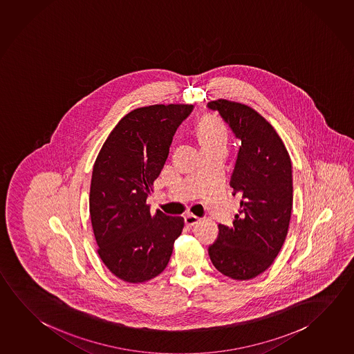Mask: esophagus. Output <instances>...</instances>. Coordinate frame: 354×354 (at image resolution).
Returning a JSON list of instances; mask_svg holds the SVG:
<instances>
[{
    "instance_id": "esophagus-1",
    "label": "esophagus",
    "mask_w": 354,
    "mask_h": 354,
    "mask_svg": "<svg viewBox=\"0 0 354 354\" xmlns=\"http://www.w3.org/2000/svg\"><path fill=\"white\" fill-rule=\"evenodd\" d=\"M184 220H185V223L187 226H194V225H196V223H200V217L195 216V215H192V214H187L185 217H184Z\"/></svg>"
}]
</instances>
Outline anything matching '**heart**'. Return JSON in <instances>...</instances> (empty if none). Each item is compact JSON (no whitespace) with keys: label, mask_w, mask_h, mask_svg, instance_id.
<instances>
[{"label":"heart","mask_w":354,"mask_h":354,"mask_svg":"<svg viewBox=\"0 0 354 354\" xmlns=\"http://www.w3.org/2000/svg\"><path fill=\"white\" fill-rule=\"evenodd\" d=\"M198 138L201 147L215 144L225 147L227 142V131L220 119L207 115L198 123Z\"/></svg>","instance_id":"heart-1"}]
</instances>
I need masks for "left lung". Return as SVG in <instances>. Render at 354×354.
<instances>
[{
    "label": "left lung",
    "mask_w": 354,
    "mask_h": 354,
    "mask_svg": "<svg viewBox=\"0 0 354 354\" xmlns=\"http://www.w3.org/2000/svg\"><path fill=\"white\" fill-rule=\"evenodd\" d=\"M209 108L241 140L230 185L242 198L234 225H218L209 256L218 272L246 281L266 271L283 246L293 204L291 158L279 133L254 108L223 98L209 102Z\"/></svg>",
    "instance_id": "8db88e82"
}]
</instances>
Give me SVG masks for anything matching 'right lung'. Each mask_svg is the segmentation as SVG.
<instances>
[{
	"instance_id": "add662e5",
	"label": "right lung",
	"mask_w": 354,
	"mask_h": 354,
	"mask_svg": "<svg viewBox=\"0 0 354 354\" xmlns=\"http://www.w3.org/2000/svg\"><path fill=\"white\" fill-rule=\"evenodd\" d=\"M192 104H154L128 113L94 162L89 212L100 260L118 279L142 283L165 270L184 218L150 212L147 198Z\"/></svg>"
}]
</instances>
